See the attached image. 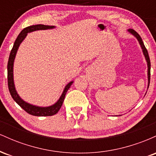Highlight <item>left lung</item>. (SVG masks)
<instances>
[{"label":"left lung","mask_w":156,"mask_h":156,"mask_svg":"<svg viewBox=\"0 0 156 156\" xmlns=\"http://www.w3.org/2000/svg\"><path fill=\"white\" fill-rule=\"evenodd\" d=\"M128 31L130 34L133 35V37H136V39H137L139 44H140V47L141 48V51H142L143 55H144V58H145V60L147 62V89H148V87H149V85H150V60L149 55H148V52L147 51L145 46H144V42H143L142 39H141V37L139 36V34H138L136 31H134L133 29H131V28L128 29Z\"/></svg>","instance_id":"left-lung-1"}]
</instances>
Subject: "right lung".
<instances>
[{
	"label": "right lung",
	"instance_id": "1",
	"mask_svg": "<svg viewBox=\"0 0 156 156\" xmlns=\"http://www.w3.org/2000/svg\"><path fill=\"white\" fill-rule=\"evenodd\" d=\"M56 28L54 26H46V25L38 24L35 25V26H31L25 28L20 33V34L17 36V39H16L15 43H14L13 48H12V51H11L9 58L8 61V65H7V72H8V86H9V90L12 95V98L14 99L16 103L18 104L22 108L23 110H25L27 113L29 114H31L33 116H37V117H47V116H53L54 114L58 113L59 109L62 107L63 102L65 98L66 93L71 87V85L73 83L74 80H71L69 82L67 85L64 87L63 92L61 94L60 98L54 104L49 105V106H39V105H36L31 104V103H28V102L25 101L24 100L20 98L19 94L17 93L16 90L15 85V80H14V62L17 54V51H18L20 45L22 43L23 41L26 39L28 33H31V32L36 31H40V30H50L53 29V28Z\"/></svg>",
	"mask_w": 156,
	"mask_h": 156
}]
</instances>
